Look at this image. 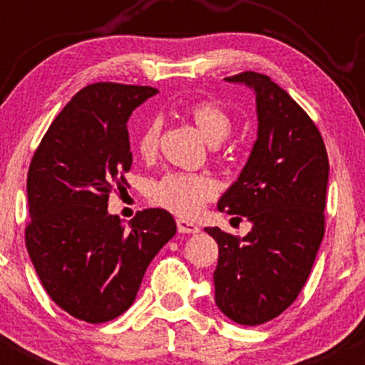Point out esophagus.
Masks as SVG:
<instances>
[{"label":"esophagus","instance_id":"34e87169","mask_svg":"<svg viewBox=\"0 0 365 365\" xmlns=\"http://www.w3.org/2000/svg\"><path fill=\"white\" fill-rule=\"evenodd\" d=\"M177 226H178V232L180 233H199V226L192 221L187 220H177Z\"/></svg>","mask_w":365,"mask_h":365}]
</instances>
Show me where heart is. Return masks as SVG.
Instances as JSON below:
<instances>
[{
    "mask_svg": "<svg viewBox=\"0 0 365 365\" xmlns=\"http://www.w3.org/2000/svg\"><path fill=\"white\" fill-rule=\"evenodd\" d=\"M188 118L194 121L200 135L211 145L221 144L232 132V118L216 103L202 101L188 108ZM158 120H150L135 137V148L142 158H153L159 142ZM149 199L158 206L180 216H194L216 194V183L206 175L166 173L149 185Z\"/></svg>",
    "mask_w": 365,
    "mask_h": 365,
    "instance_id": "1",
    "label": "heart"
}]
</instances>
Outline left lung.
<instances>
[{"mask_svg":"<svg viewBox=\"0 0 365 365\" xmlns=\"http://www.w3.org/2000/svg\"><path fill=\"white\" fill-rule=\"evenodd\" d=\"M225 81L245 83L257 104V140L240 177L217 209L245 216L244 238L217 226L216 305L232 321L257 326L295 302L324 237L329 161L309 115L267 75L244 72ZM235 220V217H233Z\"/></svg>","mask_w":365,"mask_h":365,"instance_id":"obj_1","label":"left lung"}]
</instances>
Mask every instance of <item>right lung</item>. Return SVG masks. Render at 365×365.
<instances>
[{
  "label": "right lung",
  "instance_id": "obj_1",
  "mask_svg": "<svg viewBox=\"0 0 365 365\" xmlns=\"http://www.w3.org/2000/svg\"><path fill=\"white\" fill-rule=\"evenodd\" d=\"M153 87H83L49 125L27 175L25 245L48 295L77 319L99 324L135 300L145 269L177 233L165 209H144L125 228L108 197L132 166L127 121Z\"/></svg>",
  "mask_w": 365,
  "mask_h": 365
}]
</instances>
